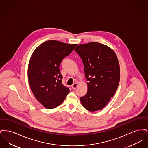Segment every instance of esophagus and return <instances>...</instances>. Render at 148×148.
<instances>
[{
  "instance_id": "esophagus-1",
  "label": "esophagus",
  "mask_w": 148,
  "mask_h": 148,
  "mask_svg": "<svg viewBox=\"0 0 148 148\" xmlns=\"http://www.w3.org/2000/svg\"><path fill=\"white\" fill-rule=\"evenodd\" d=\"M77 86V83H74L72 85L71 87H72V89H75Z\"/></svg>"
}]
</instances>
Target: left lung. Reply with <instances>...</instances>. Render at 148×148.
Wrapping results in <instances>:
<instances>
[{"label": "left lung", "mask_w": 148, "mask_h": 148, "mask_svg": "<svg viewBox=\"0 0 148 148\" xmlns=\"http://www.w3.org/2000/svg\"><path fill=\"white\" fill-rule=\"evenodd\" d=\"M82 59L88 91L80 97L82 106L90 112L103 109L113 97L120 81L119 62L115 52L106 45L91 42L74 49Z\"/></svg>", "instance_id": "obj_1"}]
</instances>
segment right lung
Wrapping results in <instances>:
<instances>
[{
  "mask_svg": "<svg viewBox=\"0 0 148 148\" xmlns=\"http://www.w3.org/2000/svg\"><path fill=\"white\" fill-rule=\"evenodd\" d=\"M77 44L49 40L38 46L28 65L29 84L36 99L47 109L62 103L70 90L62 83L59 66Z\"/></svg>",
  "mask_w": 148,
  "mask_h": 148,
  "instance_id": "1",
  "label": "right lung"
}]
</instances>
